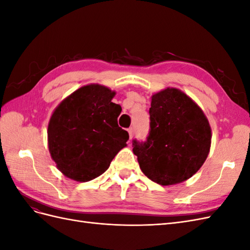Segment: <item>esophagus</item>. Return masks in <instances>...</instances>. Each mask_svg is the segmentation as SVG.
I'll return each instance as SVG.
<instances>
[{"mask_svg": "<svg viewBox=\"0 0 250 250\" xmlns=\"http://www.w3.org/2000/svg\"><path fill=\"white\" fill-rule=\"evenodd\" d=\"M128 133H129V139H132V137H133V133H134V131H133V128H132V127H130L129 129H128Z\"/></svg>", "mask_w": 250, "mask_h": 250, "instance_id": "esophagus-1", "label": "esophagus"}]
</instances>
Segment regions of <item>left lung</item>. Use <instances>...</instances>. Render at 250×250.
<instances>
[{"mask_svg": "<svg viewBox=\"0 0 250 250\" xmlns=\"http://www.w3.org/2000/svg\"><path fill=\"white\" fill-rule=\"evenodd\" d=\"M147 140L132 141L145 175L162 186L192 177L206 162L211 130L201 108L184 92L168 87L152 96Z\"/></svg>", "mask_w": 250, "mask_h": 250, "instance_id": "8db88e82", "label": "left lung"}]
</instances>
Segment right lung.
Returning a JSON list of instances; mask_svg holds the SVG:
<instances>
[{
	"label": "right lung",
	"instance_id": "right-lung-1",
	"mask_svg": "<svg viewBox=\"0 0 250 250\" xmlns=\"http://www.w3.org/2000/svg\"><path fill=\"white\" fill-rule=\"evenodd\" d=\"M108 87L88 84L75 90L55 108L48 126L49 151L63 175L89 181L109 167L129 139L118 125L122 111Z\"/></svg>",
	"mask_w": 250,
	"mask_h": 250
}]
</instances>
